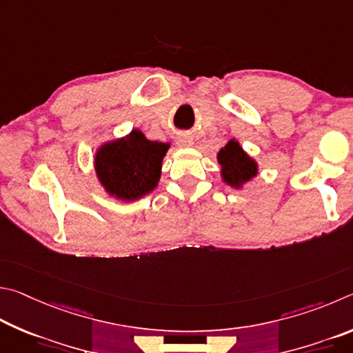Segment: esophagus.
Listing matches in <instances>:
<instances>
[{
	"instance_id": "1",
	"label": "esophagus",
	"mask_w": 353,
	"mask_h": 353,
	"mask_svg": "<svg viewBox=\"0 0 353 353\" xmlns=\"http://www.w3.org/2000/svg\"><path fill=\"white\" fill-rule=\"evenodd\" d=\"M176 145L178 147H192L194 145V139L190 138L189 134H180L176 138Z\"/></svg>"
}]
</instances>
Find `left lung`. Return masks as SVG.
I'll return each mask as SVG.
<instances>
[{
  "mask_svg": "<svg viewBox=\"0 0 353 353\" xmlns=\"http://www.w3.org/2000/svg\"><path fill=\"white\" fill-rule=\"evenodd\" d=\"M221 181L232 189L242 190L246 184L254 180L259 173L257 161L243 150L240 142L232 138L217 153Z\"/></svg>",
  "mask_w": 353,
  "mask_h": 353,
  "instance_id": "1",
  "label": "left lung"
}]
</instances>
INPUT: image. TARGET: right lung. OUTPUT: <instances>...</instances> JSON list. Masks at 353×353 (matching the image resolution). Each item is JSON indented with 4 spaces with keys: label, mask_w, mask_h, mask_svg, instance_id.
<instances>
[{
    "label": "right lung",
    "mask_w": 353,
    "mask_h": 353,
    "mask_svg": "<svg viewBox=\"0 0 353 353\" xmlns=\"http://www.w3.org/2000/svg\"><path fill=\"white\" fill-rule=\"evenodd\" d=\"M170 144L150 141L139 128L96 148L94 172L105 194L117 201L144 199L158 188Z\"/></svg>",
    "instance_id": "1"
}]
</instances>
